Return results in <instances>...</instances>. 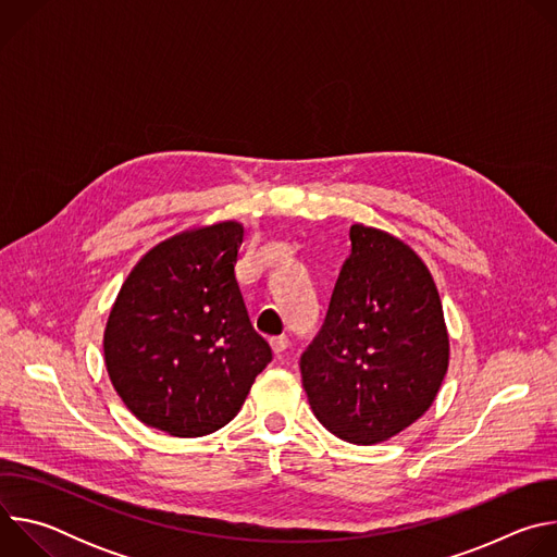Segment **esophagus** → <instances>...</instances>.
Masks as SVG:
<instances>
[{
	"instance_id": "obj_1",
	"label": "esophagus",
	"mask_w": 557,
	"mask_h": 557,
	"mask_svg": "<svg viewBox=\"0 0 557 557\" xmlns=\"http://www.w3.org/2000/svg\"><path fill=\"white\" fill-rule=\"evenodd\" d=\"M271 348H273V352H275L277 357H282V355L286 352V348H288V337H284V335L273 337V339H271Z\"/></svg>"
}]
</instances>
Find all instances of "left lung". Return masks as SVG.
<instances>
[{"mask_svg":"<svg viewBox=\"0 0 557 557\" xmlns=\"http://www.w3.org/2000/svg\"><path fill=\"white\" fill-rule=\"evenodd\" d=\"M449 339L436 284L394 235L352 224L326 320L299 359L312 414L355 445L392 438L436 399Z\"/></svg>","mask_w":557,"mask_h":557,"instance_id":"left-lung-1","label":"left lung"}]
</instances>
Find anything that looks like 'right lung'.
<instances>
[{
  "instance_id": "obj_1",
  "label": "right lung",
  "mask_w": 557,
  "mask_h": 557,
  "mask_svg": "<svg viewBox=\"0 0 557 557\" xmlns=\"http://www.w3.org/2000/svg\"><path fill=\"white\" fill-rule=\"evenodd\" d=\"M243 240L237 222L185 231L153 247L121 286L106 366L145 425L181 438L211 434L240 412L271 363L235 280Z\"/></svg>"
}]
</instances>
